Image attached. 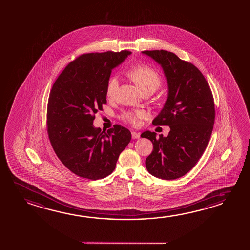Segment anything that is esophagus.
<instances>
[{"label": "esophagus", "mask_w": 250, "mask_h": 250, "mask_svg": "<svg viewBox=\"0 0 250 250\" xmlns=\"http://www.w3.org/2000/svg\"><path fill=\"white\" fill-rule=\"evenodd\" d=\"M131 137H132V139H139V138H140V134H139V132L132 131V132H131Z\"/></svg>", "instance_id": "obj_1"}]
</instances>
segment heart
Listing matches in <instances>:
<instances>
[{
	"label": "heart",
	"mask_w": 250,
	"mask_h": 250,
	"mask_svg": "<svg viewBox=\"0 0 250 250\" xmlns=\"http://www.w3.org/2000/svg\"><path fill=\"white\" fill-rule=\"evenodd\" d=\"M129 77L135 83L141 92L145 90H152L155 91L161 83L160 76L155 70L149 66H139L129 71ZM119 87V79L117 77H112L109 79L106 86V96L110 99L114 98ZM145 117L143 111H126L122 118L125 121L137 125L139 120Z\"/></svg>",
	"instance_id": "b5f03b06"
}]
</instances>
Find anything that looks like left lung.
Segmentation results:
<instances>
[{
    "instance_id": "left-lung-1",
    "label": "left lung",
    "mask_w": 250,
    "mask_h": 250,
    "mask_svg": "<svg viewBox=\"0 0 250 250\" xmlns=\"http://www.w3.org/2000/svg\"><path fill=\"white\" fill-rule=\"evenodd\" d=\"M141 53L160 64L167 82V98L152 124L170 127L167 137H157L150 131L141 134L153 144L146 167L152 176L175 180L195 166L208 144L214 124L213 95L201 71L175 54L167 50Z\"/></svg>"
}]
</instances>
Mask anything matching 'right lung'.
Returning a JSON list of instances; mask_svg holds the SVG:
<instances>
[{"mask_svg":"<svg viewBox=\"0 0 250 250\" xmlns=\"http://www.w3.org/2000/svg\"><path fill=\"white\" fill-rule=\"evenodd\" d=\"M131 52L83 54L66 66L49 93L47 124L54 151L78 176L99 180L114 171L131 131L115 125L108 131L95 127L94 115L106 104L111 70Z\"/></svg>","mask_w":250,"mask_h":250,"instance_id":"1","label":"right lung"}]
</instances>
